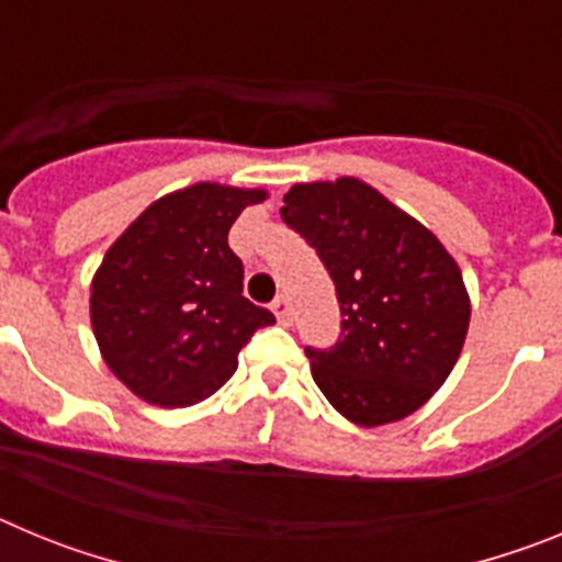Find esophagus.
Returning <instances> with one entry per match:
<instances>
[{"label": "esophagus", "instance_id": "1", "mask_svg": "<svg viewBox=\"0 0 562 562\" xmlns=\"http://www.w3.org/2000/svg\"><path fill=\"white\" fill-rule=\"evenodd\" d=\"M272 312H276V317H278V321H281V324H290L292 310H290V301H286L284 295L272 301Z\"/></svg>", "mask_w": 562, "mask_h": 562}]
</instances>
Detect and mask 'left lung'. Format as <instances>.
Instances as JSON below:
<instances>
[{
  "label": "left lung",
  "instance_id": "left-lung-1",
  "mask_svg": "<svg viewBox=\"0 0 562 562\" xmlns=\"http://www.w3.org/2000/svg\"><path fill=\"white\" fill-rule=\"evenodd\" d=\"M281 220L317 250L340 304V340L306 349L331 408L360 428L400 422L448 380L470 326L456 258L369 182H297Z\"/></svg>",
  "mask_w": 562,
  "mask_h": 562
}]
</instances>
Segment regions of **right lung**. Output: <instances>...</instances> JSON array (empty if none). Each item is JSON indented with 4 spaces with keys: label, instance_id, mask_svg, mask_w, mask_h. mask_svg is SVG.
Here are the masks:
<instances>
[{
    "label": "right lung",
    "instance_id": "right-lung-1",
    "mask_svg": "<svg viewBox=\"0 0 562 562\" xmlns=\"http://www.w3.org/2000/svg\"><path fill=\"white\" fill-rule=\"evenodd\" d=\"M261 188L196 182L157 202L117 236L89 295L98 349L134 396L188 408L233 376L238 351L270 310L241 295L245 267L227 245Z\"/></svg>",
    "mask_w": 562,
    "mask_h": 562
}]
</instances>
